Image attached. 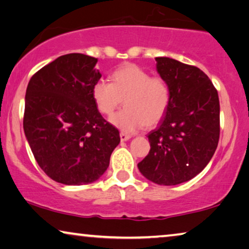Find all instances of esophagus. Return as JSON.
Segmentation results:
<instances>
[{"mask_svg":"<svg viewBox=\"0 0 249 249\" xmlns=\"http://www.w3.org/2000/svg\"><path fill=\"white\" fill-rule=\"evenodd\" d=\"M130 138H131V136L128 135V133L120 132V139H121V141H127V140L130 139Z\"/></svg>","mask_w":249,"mask_h":249,"instance_id":"34e87169","label":"esophagus"}]
</instances>
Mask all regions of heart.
<instances>
[{"label": "heart", "instance_id": "1", "mask_svg": "<svg viewBox=\"0 0 249 249\" xmlns=\"http://www.w3.org/2000/svg\"><path fill=\"white\" fill-rule=\"evenodd\" d=\"M98 111L112 116L124 100L125 108L111 118V124L125 132L146 125L155 127L169 108L170 88L161 75H150L133 63H124L111 73V83L98 80L91 90Z\"/></svg>", "mask_w": 249, "mask_h": 249}]
</instances>
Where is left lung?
Listing matches in <instances>:
<instances>
[{
	"mask_svg": "<svg viewBox=\"0 0 249 249\" xmlns=\"http://www.w3.org/2000/svg\"><path fill=\"white\" fill-rule=\"evenodd\" d=\"M157 70L170 88L166 117L148 135L150 151L138 163L149 180L173 186L190 180L207 166L219 141V98L199 68L156 58Z\"/></svg>",
	"mask_w": 249,
	"mask_h": 249,
	"instance_id": "left-lung-1",
	"label": "left lung"
}]
</instances>
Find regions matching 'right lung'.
<instances>
[{"instance_id":"obj_1","label":"right lung","mask_w":249,"mask_h":249,"mask_svg":"<svg viewBox=\"0 0 249 249\" xmlns=\"http://www.w3.org/2000/svg\"><path fill=\"white\" fill-rule=\"evenodd\" d=\"M97 62L81 53L61 55L36 72L26 88L25 137L41 169L64 185L100 178L120 142L119 130L101 116L91 95L101 78Z\"/></svg>"}]
</instances>
